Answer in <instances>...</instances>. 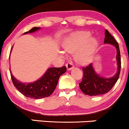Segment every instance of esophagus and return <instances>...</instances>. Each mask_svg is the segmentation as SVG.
<instances>
[{"instance_id": "esophagus-1", "label": "esophagus", "mask_w": 129, "mask_h": 129, "mask_svg": "<svg viewBox=\"0 0 129 129\" xmlns=\"http://www.w3.org/2000/svg\"><path fill=\"white\" fill-rule=\"evenodd\" d=\"M66 66L68 70H71V69H73L74 68V66L72 63H68L67 64H66Z\"/></svg>"}]
</instances>
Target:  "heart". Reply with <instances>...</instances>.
I'll list each match as a JSON object with an SVG mask.
<instances>
[{"mask_svg":"<svg viewBox=\"0 0 129 129\" xmlns=\"http://www.w3.org/2000/svg\"><path fill=\"white\" fill-rule=\"evenodd\" d=\"M90 37V32L78 31L67 38L63 44L65 52L71 54L76 53L75 60L81 66H86L91 62L97 48V39Z\"/></svg>","mask_w":129,"mask_h":129,"instance_id":"obj_1","label":"heart"}]
</instances>
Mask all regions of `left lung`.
<instances>
[{"label": "left lung", "instance_id": "8db88e82", "mask_svg": "<svg viewBox=\"0 0 129 129\" xmlns=\"http://www.w3.org/2000/svg\"><path fill=\"white\" fill-rule=\"evenodd\" d=\"M105 44H110L114 46L117 49V72L115 75L109 78L102 77L99 76L94 70L92 63L86 67L82 68L83 73V77L82 81L79 83L80 89L85 95L89 96H96L102 95L108 92L112 88L115 83L119 78L121 68L120 53L119 46L113 36L110 34L108 30L105 31Z\"/></svg>", "mask_w": 129, "mask_h": 129}]
</instances>
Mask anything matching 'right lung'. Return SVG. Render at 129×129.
Masks as SVG:
<instances>
[{
  "mask_svg": "<svg viewBox=\"0 0 129 129\" xmlns=\"http://www.w3.org/2000/svg\"><path fill=\"white\" fill-rule=\"evenodd\" d=\"M39 29V27H34L29 31L24 33V34L34 33ZM66 71V67L65 66L61 68H50L37 81L30 83H22L14 77L10 70L11 79L15 87L24 96L34 99H39L50 96L56 87L59 76Z\"/></svg>",
  "mask_w": 129,
  "mask_h": 129,
  "instance_id": "add662e5",
  "label": "right lung"
}]
</instances>
